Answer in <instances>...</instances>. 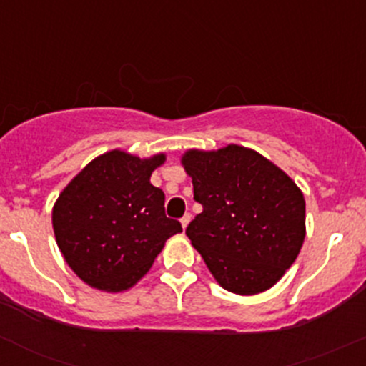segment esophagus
I'll return each instance as SVG.
<instances>
[{"instance_id": "obj_1", "label": "esophagus", "mask_w": 366, "mask_h": 366, "mask_svg": "<svg viewBox=\"0 0 366 366\" xmlns=\"http://www.w3.org/2000/svg\"><path fill=\"white\" fill-rule=\"evenodd\" d=\"M189 221H191V214L189 212H186L182 216V219H180V223H182V228H186L187 224H189Z\"/></svg>"}]
</instances>
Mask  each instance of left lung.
Here are the masks:
<instances>
[{
	"mask_svg": "<svg viewBox=\"0 0 366 366\" xmlns=\"http://www.w3.org/2000/svg\"><path fill=\"white\" fill-rule=\"evenodd\" d=\"M204 210L186 235L223 289H271L305 241V198L285 172L254 150L228 145L182 157Z\"/></svg>",
	"mask_w": 366,
	"mask_h": 366,
	"instance_id": "8db88e82",
	"label": "left lung"
}]
</instances>
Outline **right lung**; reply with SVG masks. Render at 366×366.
Returning a JSON list of instances; mask_svg holds the SVG:
<instances>
[{"label": "right lung", "instance_id": "1", "mask_svg": "<svg viewBox=\"0 0 366 366\" xmlns=\"http://www.w3.org/2000/svg\"><path fill=\"white\" fill-rule=\"evenodd\" d=\"M164 154L139 159L112 150L94 159L61 191L53 209L58 248L88 285L120 292L134 285L161 253L166 239L182 232L166 217L164 193L150 175Z\"/></svg>", "mask_w": 366, "mask_h": 366}]
</instances>
